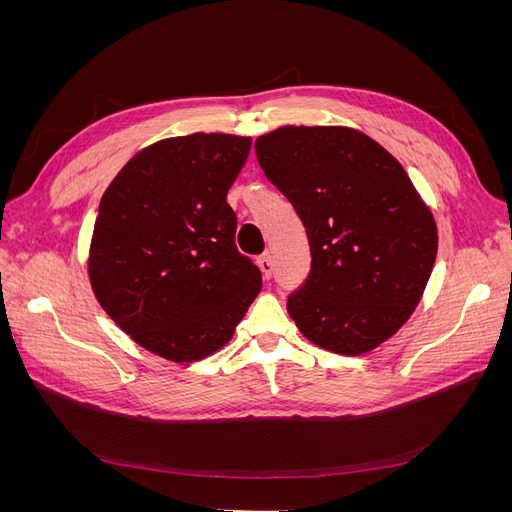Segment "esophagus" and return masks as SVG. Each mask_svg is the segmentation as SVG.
Wrapping results in <instances>:
<instances>
[{
    "instance_id": "obj_1",
    "label": "esophagus",
    "mask_w": 512,
    "mask_h": 512,
    "mask_svg": "<svg viewBox=\"0 0 512 512\" xmlns=\"http://www.w3.org/2000/svg\"><path fill=\"white\" fill-rule=\"evenodd\" d=\"M258 269L262 271V277H265V280H269L271 273H273V258L269 254L260 256L258 258Z\"/></svg>"
}]
</instances>
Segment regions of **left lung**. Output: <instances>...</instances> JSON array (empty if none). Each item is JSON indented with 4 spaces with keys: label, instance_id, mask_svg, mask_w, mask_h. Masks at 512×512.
<instances>
[{
    "label": "left lung",
    "instance_id": "8db88e82",
    "mask_svg": "<svg viewBox=\"0 0 512 512\" xmlns=\"http://www.w3.org/2000/svg\"><path fill=\"white\" fill-rule=\"evenodd\" d=\"M267 179L299 213L312 250L288 314L309 342L376 350L421 303L438 226L389 151L346 126H284L256 138Z\"/></svg>",
    "mask_w": 512,
    "mask_h": 512
}]
</instances>
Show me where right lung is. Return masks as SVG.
I'll return each mask as SVG.
<instances>
[{
  "mask_svg": "<svg viewBox=\"0 0 512 512\" xmlns=\"http://www.w3.org/2000/svg\"><path fill=\"white\" fill-rule=\"evenodd\" d=\"M252 138L196 132L141 149L102 194L87 273L104 312L173 363L224 348L262 288L226 203Z\"/></svg>",
  "mask_w": 512,
  "mask_h": 512,
  "instance_id": "obj_1",
  "label": "right lung"
}]
</instances>
